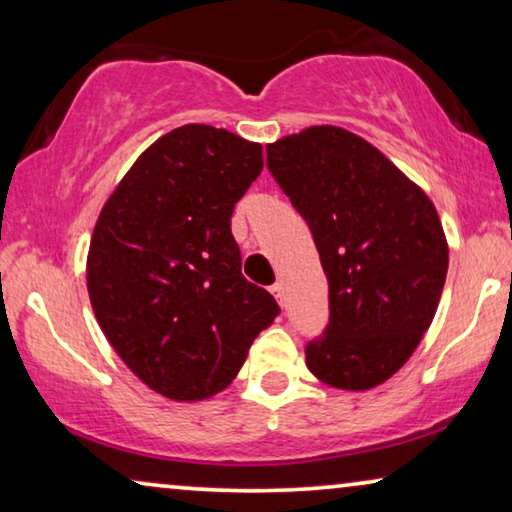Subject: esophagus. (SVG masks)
<instances>
[{
	"mask_svg": "<svg viewBox=\"0 0 512 512\" xmlns=\"http://www.w3.org/2000/svg\"><path fill=\"white\" fill-rule=\"evenodd\" d=\"M270 293H272V298H275L279 305H284V286L282 284H279V282L272 284L270 286Z\"/></svg>",
	"mask_w": 512,
	"mask_h": 512,
	"instance_id": "obj_1",
	"label": "esophagus"
}]
</instances>
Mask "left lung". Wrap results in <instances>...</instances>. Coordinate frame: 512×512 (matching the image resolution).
I'll return each instance as SVG.
<instances>
[{
  "mask_svg": "<svg viewBox=\"0 0 512 512\" xmlns=\"http://www.w3.org/2000/svg\"><path fill=\"white\" fill-rule=\"evenodd\" d=\"M265 151L328 279L331 319L305 347L307 368L333 389H373L403 368L436 317L450 261L436 207L345 128L312 125Z\"/></svg>",
  "mask_w": 512,
  "mask_h": 512,
  "instance_id": "1",
  "label": "left lung"
}]
</instances>
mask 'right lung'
<instances>
[{
    "mask_svg": "<svg viewBox=\"0 0 512 512\" xmlns=\"http://www.w3.org/2000/svg\"><path fill=\"white\" fill-rule=\"evenodd\" d=\"M263 146L188 123L135 160L97 216L86 284L109 345L146 387L205 401L228 387L279 314L242 277L230 216Z\"/></svg>",
    "mask_w": 512,
    "mask_h": 512,
    "instance_id": "obj_1",
    "label": "right lung"
}]
</instances>
